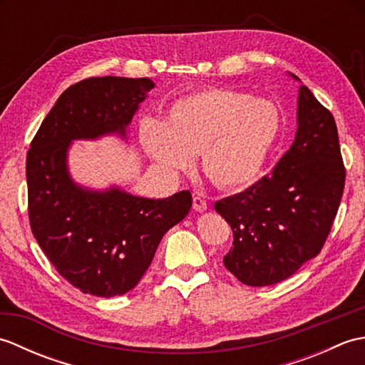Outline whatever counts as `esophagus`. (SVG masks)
Listing matches in <instances>:
<instances>
[{
	"instance_id": "1",
	"label": "esophagus",
	"mask_w": 365,
	"mask_h": 365,
	"mask_svg": "<svg viewBox=\"0 0 365 365\" xmlns=\"http://www.w3.org/2000/svg\"><path fill=\"white\" fill-rule=\"evenodd\" d=\"M192 208H195L196 212H204L205 208H207L205 199H202L200 196H195V197H192Z\"/></svg>"
}]
</instances>
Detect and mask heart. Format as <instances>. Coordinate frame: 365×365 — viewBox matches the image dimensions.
Wrapping results in <instances>:
<instances>
[{
  "instance_id": "1",
  "label": "heart",
  "mask_w": 365,
  "mask_h": 365,
  "mask_svg": "<svg viewBox=\"0 0 365 365\" xmlns=\"http://www.w3.org/2000/svg\"><path fill=\"white\" fill-rule=\"evenodd\" d=\"M281 131V115L268 100L232 89H202L177 98L165 122L145 119L139 141L169 174L187 170L199 153L202 174L221 190L257 180Z\"/></svg>"
}]
</instances>
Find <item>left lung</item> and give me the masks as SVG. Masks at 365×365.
<instances>
[{
  "mask_svg": "<svg viewBox=\"0 0 365 365\" xmlns=\"http://www.w3.org/2000/svg\"><path fill=\"white\" fill-rule=\"evenodd\" d=\"M297 125L293 144L269 175L215 204L234 232L224 267L246 285L277 284L317 257L342 199L345 168L336 120L304 84Z\"/></svg>",
  "mask_w": 365,
  "mask_h": 365,
  "instance_id": "obj_1",
  "label": "left lung"
}]
</instances>
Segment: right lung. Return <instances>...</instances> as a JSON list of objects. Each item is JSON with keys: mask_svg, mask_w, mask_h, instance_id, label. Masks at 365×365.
Returning a JSON list of instances; mask_svg holds the SVG:
<instances>
[{"mask_svg": "<svg viewBox=\"0 0 365 365\" xmlns=\"http://www.w3.org/2000/svg\"><path fill=\"white\" fill-rule=\"evenodd\" d=\"M150 78L102 76L66 89L31 143L26 157L29 222L46 257L83 293L111 298L135 289L163 235L191 208V192L135 196L118 185L94 190L68 169L73 141L118 136L149 96Z\"/></svg>", "mask_w": 365, "mask_h": 365, "instance_id": "obj_1", "label": "right lung"}]
</instances>
